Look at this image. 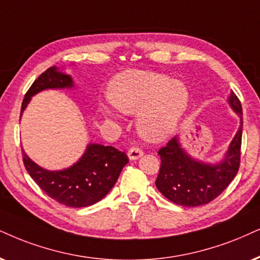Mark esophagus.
I'll return each instance as SVG.
<instances>
[{"label":"esophagus","instance_id":"34e87169","mask_svg":"<svg viewBox=\"0 0 260 260\" xmlns=\"http://www.w3.org/2000/svg\"><path fill=\"white\" fill-rule=\"evenodd\" d=\"M143 149L139 146H133L131 147L129 150H128V157H129V159H138L140 158L141 156H143Z\"/></svg>","mask_w":260,"mask_h":260}]
</instances>
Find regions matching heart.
Wrapping results in <instances>:
<instances>
[{"instance_id": "heart-1", "label": "heart", "mask_w": 260, "mask_h": 260, "mask_svg": "<svg viewBox=\"0 0 260 260\" xmlns=\"http://www.w3.org/2000/svg\"><path fill=\"white\" fill-rule=\"evenodd\" d=\"M111 103L127 114L140 111L138 129L149 140L168 137L189 103V91L182 81L152 72L126 71L117 74L109 88ZM103 113L111 115L109 108Z\"/></svg>"}]
</instances>
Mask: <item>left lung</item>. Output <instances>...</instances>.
<instances>
[{"label":"left lung","mask_w":260,"mask_h":260,"mask_svg":"<svg viewBox=\"0 0 260 260\" xmlns=\"http://www.w3.org/2000/svg\"><path fill=\"white\" fill-rule=\"evenodd\" d=\"M228 101L240 116L241 126L221 163L206 164L190 158L181 149L176 137L170 139L167 146L159 149L160 168L156 187L170 202L189 208L205 205L217 198L238 174L244 123L242 107L234 92Z\"/></svg>","instance_id":"left-lung-1"}]
</instances>
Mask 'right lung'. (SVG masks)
I'll list each match as a JSON object with an SVG mask.
<instances>
[{
  "label": "right lung",
  "mask_w": 260,
  "mask_h": 260,
  "mask_svg": "<svg viewBox=\"0 0 260 260\" xmlns=\"http://www.w3.org/2000/svg\"><path fill=\"white\" fill-rule=\"evenodd\" d=\"M72 86L73 81L70 75L62 73L56 67L48 68L26 92L21 114L31 97L39 91ZM22 162L29 176L50 198L70 208H85L100 202L109 193L121 170L128 163V157L113 146L90 144L84 156L74 166L60 172L41 168L28 158L24 150Z\"/></svg>",
  "instance_id": "1"
}]
</instances>
